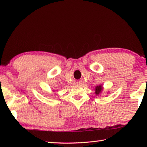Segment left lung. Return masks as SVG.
<instances>
[{
  "label": "left lung",
  "instance_id": "8db88e82",
  "mask_svg": "<svg viewBox=\"0 0 147 147\" xmlns=\"http://www.w3.org/2000/svg\"><path fill=\"white\" fill-rule=\"evenodd\" d=\"M102 90H103V88H102V86L101 85H99V86H96V88H95V93H96V95H98L99 93L102 92Z\"/></svg>",
  "mask_w": 147,
  "mask_h": 147
}]
</instances>
